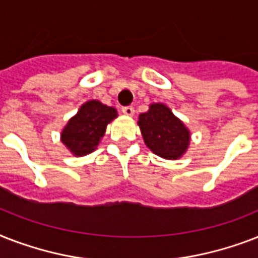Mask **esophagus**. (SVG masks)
<instances>
[{
    "instance_id": "obj_1",
    "label": "esophagus",
    "mask_w": 258,
    "mask_h": 258,
    "mask_svg": "<svg viewBox=\"0 0 258 258\" xmlns=\"http://www.w3.org/2000/svg\"><path fill=\"white\" fill-rule=\"evenodd\" d=\"M121 112L127 115V116H133L134 113H135V108H134L133 105H125V107L121 108Z\"/></svg>"
}]
</instances>
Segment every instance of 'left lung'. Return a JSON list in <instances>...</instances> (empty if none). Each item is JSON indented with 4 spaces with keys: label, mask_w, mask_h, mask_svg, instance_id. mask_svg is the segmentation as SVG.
I'll list each match as a JSON object with an SVG mask.
<instances>
[{
    "label": "left lung",
    "mask_w": 258,
    "mask_h": 258,
    "mask_svg": "<svg viewBox=\"0 0 258 258\" xmlns=\"http://www.w3.org/2000/svg\"><path fill=\"white\" fill-rule=\"evenodd\" d=\"M142 135L154 154L166 159H176L186 151L190 134L165 104H151L147 112L139 115Z\"/></svg>",
    "instance_id": "1"
}]
</instances>
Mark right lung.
Here are the masks:
<instances>
[{
    "instance_id": "right-lung-1",
    "label": "right lung",
    "mask_w": 258,
    "mask_h": 258,
    "mask_svg": "<svg viewBox=\"0 0 258 258\" xmlns=\"http://www.w3.org/2000/svg\"><path fill=\"white\" fill-rule=\"evenodd\" d=\"M116 117L112 107L91 100L82 105L61 134V142L78 157L92 153L104 135L105 127Z\"/></svg>"
}]
</instances>
